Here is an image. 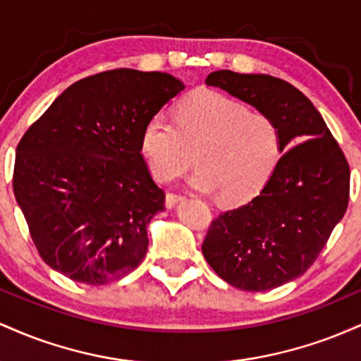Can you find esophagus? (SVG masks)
Segmentation results:
<instances>
[{"label":"esophagus","instance_id":"esophagus-1","mask_svg":"<svg viewBox=\"0 0 361 361\" xmlns=\"http://www.w3.org/2000/svg\"><path fill=\"white\" fill-rule=\"evenodd\" d=\"M183 195H180V193H168L166 195V207L168 209H171V207H175L178 202H181L183 200Z\"/></svg>","mask_w":361,"mask_h":361}]
</instances>
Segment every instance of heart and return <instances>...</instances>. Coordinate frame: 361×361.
Returning <instances> with one entry per match:
<instances>
[{
    "label": "heart",
    "instance_id": "1",
    "mask_svg": "<svg viewBox=\"0 0 361 361\" xmlns=\"http://www.w3.org/2000/svg\"><path fill=\"white\" fill-rule=\"evenodd\" d=\"M140 154L159 181H171L192 164L190 185L244 202L267 185L281 157V132L270 115L212 90H202L178 105L175 120L151 115L140 132Z\"/></svg>",
    "mask_w": 361,
    "mask_h": 361
}]
</instances>
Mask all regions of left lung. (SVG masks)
<instances>
[{
    "mask_svg": "<svg viewBox=\"0 0 361 361\" xmlns=\"http://www.w3.org/2000/svg\"><path fill=\"white\" fill-rule=\"evenodd\" d=\"M205 82L270 115L283 154L258 197L214 219L202 252L235 288H276L309 270L343 219L350 166L316 106L290 82L229 69Z\"/></svg>",
    "mask_w": 361,
    "mask_h": 361,
    "instance_id": "8db88e82",
    "label": "left lung"
}]
</instances>
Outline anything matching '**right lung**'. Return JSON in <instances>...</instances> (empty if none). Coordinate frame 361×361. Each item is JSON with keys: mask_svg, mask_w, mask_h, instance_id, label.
I'll use <instances>...</instances> for the list:
<instances>
[{"mask_svg": "<svg viewBox=\"0 0 361 361\" xmlns=\"http://www.w3.org/2000/svg\"><path fill=\"white\" fill-rule=\"evenodd\" d=\"M185 85L168 73L114 69L76 81L25 132L13 192L52 270L103 285L139 267L164 192L140 154L146 120Z\"/></svg>", "mask_w": 361, "mask_h": 361, "instance_id": "obj_1", "label": "right lung"}]
</instances>
